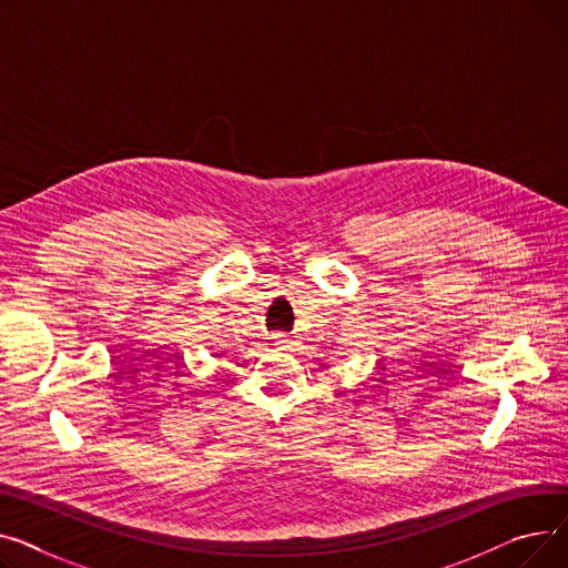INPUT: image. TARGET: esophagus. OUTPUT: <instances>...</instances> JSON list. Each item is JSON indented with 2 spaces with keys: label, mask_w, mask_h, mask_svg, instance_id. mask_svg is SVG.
Instances as JSON below:
<instances>
[{
  "label": "esophagus",
  "mask_w": 568,
  "mask_h": 568,
  "mask_svg": "<svg viewBox=\"0 0 568 568\" xmlns=\"http://www.w3.org/2000/svg\"><path fill=\"white\" fill-rule=\"evenodd\" d=\"M291 342H288V337L286 335H275V346H280V348H286Z\"/></svg>",
  "instance_id": "esophagus-1"
}]
</instances>
